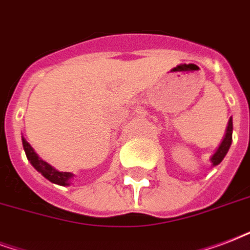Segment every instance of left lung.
<instances>
[{
	"label": "left lung",
	"instance_id": "left-lung-1",
	"mask_svg": "<svg viewBox=\"0 0 250 250\" xmlns=\"http://www.w3.org/2000/svg\"><path fill=\"white\" fill-rule=\"evenodd\" d=\"M232 130H233V124H232V118H229V123H228V127H227V133H225L224 140L221 142V145L219 146L216 153L213 154V157L211 158L213 166L219 165L225 157V154L228 153L230 144H232Z\"/></svg>",
	"mask_w": 250,
	"mask_h": 250
}]
</instances>
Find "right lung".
<instances>
[{
	"instance_id": "1",
	"label": "right lung",
	"mask_w": 250,
	"mask_h": 250,
	"mask_svg": "<svg viewBox=\"0 0 250 250\" xmlns=\"http://www.w3.org/2000/svg\"><path fill=\"white\" fill-rule=\"evenodd\" d=\"M22 144H23V149H25L26 157L30 161V163L33 165L35 170H38L41 174H42L44 178H47L48 181L55 183V185H61V186H68L71 179H72V174L71 172H62L58 171L55 168L50 166L48 163L44 162L43 159H41L37 155V153L34 151V149L30 146V144L25 138H22Z\"/></svg>"
}]
</instances>
